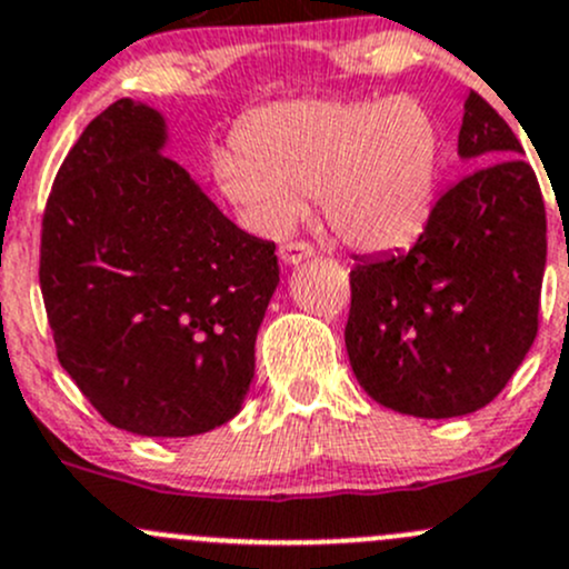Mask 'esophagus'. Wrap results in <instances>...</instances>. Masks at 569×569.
I'll return each mask as SVG.
<instances>
[{"label": "esophagus", "instance_id": "34e87169", "mask_svg": "<svg viewBox=\"0 0 569 569\" xmlns=\"http://www.w3.org/2000/svg\"><path fill=\"white\" fill-rule=\"evenodd\" d=\"M316 253V248L310 242H302V239H291V242L280 244V259L286 264H300V261L310 259Z\"/></svg>", "mask_w": 569, "mask_h": 569}]
</instances>
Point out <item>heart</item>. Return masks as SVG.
I'll return each mask as SVG.
<instances>
[{"label":"heart","mask_w":569,"mask_h":569,"mask_svg":"<svg viewBox=\"0 0 569 569\" xmlns=\"http://www.w3.org/2000/svg\"><path fill=\"white\" fill-rule=\"evenodd\" d=\"M441 130L422 100H289L253 111L212 154L226 199L280 231L316 196L335 239L362 253L415 242L436 204Z\"/></svg>","instance_id":"1"}]
</instances>
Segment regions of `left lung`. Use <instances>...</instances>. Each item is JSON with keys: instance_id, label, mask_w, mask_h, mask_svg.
Listing matches in <instances>:
<instances>
[{"instance_id": "left-lung-1", "label": "left lung", "mask_w": 569, "mask_h": 569, "mask_svg": "<svg viewBox=\"0 0 569 569\" xmlns=\"http://www.w3.org/2000/svg\"><path fill=\"white\" fill-rule=\"evenodd\" d=\"M458 152L482 163L398 256L349 272L346 351L362 390L411 417L471 415L512 379L540 327L546 204L521 141L475 89Z\"/></svg>"}]
</instances>
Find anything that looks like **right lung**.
Returning a JSON list of instances; mask_svg holds the SVG:
<instances>
[{"instance_id": "1", "label": "right lung", "mask_w": 569, "mask_h": 569, "mask_svg": "<svg viewBox=\"0 0 569 569\" xmlns=\"http://www.w3.org/2000/svg\"><path fill=\"white\" fill-rule=\"evenodd\" d=\"M133 100L73 143L40 226V291L59 365L113 428L196 436L237 415L278 286L274 242L244 234L160 152Z\"/></svg>"}]
</instances>
